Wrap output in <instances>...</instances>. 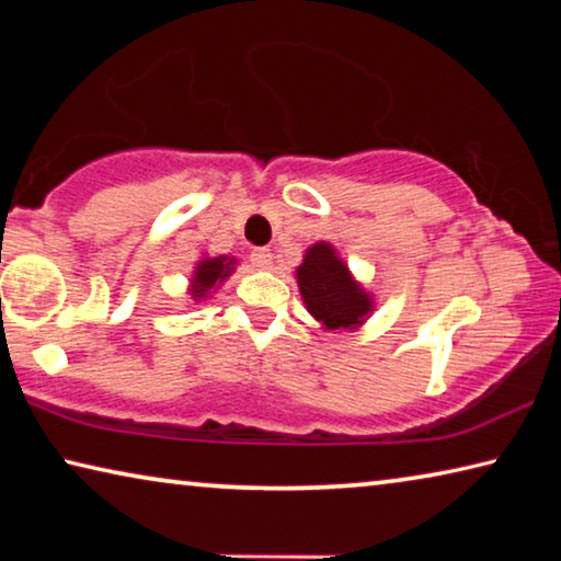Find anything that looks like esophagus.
Instances as JSON below:
<instances>
[{
	"label": "esophagus",
	"instance_id": "34e87169",
	"mask_svg": "<svg viewBox=\"0 0 561 561\" xmlns=\"http://www.w3.org/2000/svg\"><path fill=\"white\" fill-rule=\"evenodd\" d=\"M250 260H252V264L257 270H270L272 267V252L264 250V247H260V250H254L250 254Z\"/></svg>",
	"mask_w": 561,
	"mask_h": 561
}]
</instances>
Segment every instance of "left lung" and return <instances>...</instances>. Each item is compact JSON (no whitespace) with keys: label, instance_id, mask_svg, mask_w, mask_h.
<instances>
[{"label":"left lung","instance_id":"8db88e82","mask_svg":"<svg viewBox=\"0 0 561 561\" xmlns=\"http://www.w3.org/2000/svg\"><path fill=\"white\" fill-rule=\"evenodd\" d=\"M297 284L309 314L327 329H356L371 314V294L358 287L329 242L309 247L297 267Z\"/></svg>","mask_w":561,"mask_h":561}]
</instances>
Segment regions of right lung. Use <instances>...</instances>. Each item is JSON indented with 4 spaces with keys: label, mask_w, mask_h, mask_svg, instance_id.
Segmentation results:
<instances>
[{
    "label": "right lung",
    "mask_w": 561,
    "mask_h": 561,
    "mask_svg": "<svg viewBox=\"0 0 561 561\" xmlns=\"http://www.w3.org/2000/svg\"><path fill=\"white\" fill-rule=\"evenodd\" d=\"M234 270V260L232 257H205L201 264L195 267L193 274V297L195 299H205V294L210 291L217 282H225L230 277V272Z\"/></svg>",
    "instance_id": "obj_1"
}]
</instances>
